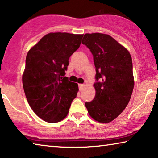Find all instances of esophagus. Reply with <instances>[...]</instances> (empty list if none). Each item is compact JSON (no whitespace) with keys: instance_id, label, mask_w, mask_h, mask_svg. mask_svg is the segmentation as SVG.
I'll list each match as a JSON object with an SVG mask.
<instances>
[{"instance_id":"esophagus-1","label":"esophagus","mask_w":158,"mask_h":158,"mask_svg":"<svg viewBox=\"0 0 158 158\" xmlns=\"http://www.w3.org/2000/svg\"><path fill=\"white\" fill-rule=\"evenodd\" d=\"M79 90H83L84 89V88H85V85H83V84H79Z\"/></svg>"}]
</instances>
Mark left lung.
Listing matches in <instances>:
<instances>
[{"mask_svg":"<svg viewBox=\"0 0 158 158\" xmlns=\"http://www.w3.org/2000/svg\"><path fill=\"white\" fill-rule=\"evenodd\" d=\"M82 43L94 55L97 81L94 85L95 98L85 103V107L96 122H111L125 109L133 91L135 81L130 53L106 34H85Z\"/></svg>","mask_w":158,"mask_h":158,"instance_id":"8db88e82","label":"left lung"}]
</instances>
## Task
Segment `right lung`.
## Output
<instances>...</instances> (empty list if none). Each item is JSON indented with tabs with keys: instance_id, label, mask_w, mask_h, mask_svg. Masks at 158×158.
Here are the masks:
<instances>
[{
	"instance_id": "obj_1",
	"label": "right lung",
	"mask_w": 158,
	"mask_h": 158,
	"mask_svg": "<svg viewBox=\"0 0 158 158\" xmlns=\"http://www.w3.org/2000/svg\"><path fill=\"white\" fill-rule=\"evenodd\" d=\"M83 34L51 32L28 52L22 83L27 101L40 118L59 122L68 115L78 91L65 70L69 58L81 44Z\"/></svg>"
}]
</instances>
